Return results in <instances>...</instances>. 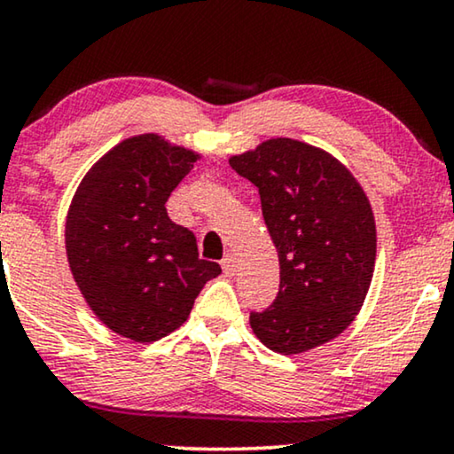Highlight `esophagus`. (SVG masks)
Listing matches in <instances>:
<instances>
[{"mask_svg": "<svg viewBox=\"0 0 454 454\" xmlns=\"http://www.w3.org/2000/svg\"><path fill=\"white\" fill-rule=\"evenodd\" d=\"M222 270H223V274H226V277H232L234 270H237V262H234L232 255L223 257V260H222Z\"/></svg>", "mask_w": 454, "mask_h": 454, "instance_id": "esophagus-1", "label": "esophagus"}]
</instances>
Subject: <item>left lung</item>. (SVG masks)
Wrapping results in <instances>:
<instances>
[{
    "mask_svg": "<svg viewBox=\"0 0 454 454\" xmlns=\"http://www.w3.org/2000/svg\"><path fill=\"white\" fill-rule=\"evenodd\" d=\"M231 168L260 191L278 251V295L251 312L255 337L285 356L335 340L363 308L375 270V217L364 191L335 157L291 137L231 157Z\"/></svg>",
    "mask_w": 454,
    "mask_h": 454,
    "instance_id": "obj_1",
    "label": "left lung"
}]
</instances>
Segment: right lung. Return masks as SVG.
I'll return each instance as SVG.
<instances>
[{
	"mask_svg": "<svg viewBox=\"0 0 454 454\" xmlns=\"http://www.w3.org/2000/svg\"><path fill=\"white\" fill-rule=\"evenodd\" d=\"M197 153L157 134L119 142L88 171L67 215V257L79 291L108 329L151 343L176 331L222 268L171 222L169 194Z\"/></svg>",
	"mask_w": 454,
	"mask_h": 454,
	"instance_id": "right-lung-1",
	"label": "right lung"
}]
</instances>
